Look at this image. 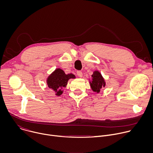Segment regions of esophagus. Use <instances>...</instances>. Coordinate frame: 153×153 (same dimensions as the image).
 Returning <instances> with one entry per match:
<instances>
[{"label":"esophagus","instance_id":"34e87169","mask_svg":"<svg viewBox=\"0 0 153 153\" xmlns=\"http://www.w3.org/2000/svg\"><path fill=\"white\" fill-rule=\"evenodd\" d=\"M77 75L79 77H82V76H83V74H82V71H77Z\"/></svg>","mask_w":153,"mask_h":153}]
</instances>
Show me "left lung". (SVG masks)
<instances>
[{"label": "left lung", "mask_w": 153, "mask_h": 153, "mask_svg": "<svg viewBox=\"0 0 153 153\" xmlns=\"http://www.w3.org/2000/svg\"><path fill=\"white\" fill-rule=\"evenodd\" d=\"M91 77L92 81L91 82H90L91 88L93 91L99 93L102 87H104L105 86V80L101 74L97 71H95L92 74Z\"/></svg>", "instance_id": "obj_1"}]
</instances>
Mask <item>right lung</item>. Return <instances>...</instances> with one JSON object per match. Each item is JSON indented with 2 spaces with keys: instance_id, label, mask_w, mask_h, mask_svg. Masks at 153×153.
I'll use <instances>...</instances> for the list:
<instances>
[{
  "instance_id": "add662e5",
  "label": "right lung",
  "mask_w": 153,
  "mask_h": 153,
  "mask_svg": "<svg viewBox=\"0 0 153 153\" xmlns=\"http://www.w3.org/2000/svg\"><path fill=\"white\" fill-rule=\"evenodd\" d=\"M75 78L73 74H66L64 71L60 69H56L48 78L47 84L50 88L56 92V95L59 96L63 93L62 88L67 86L70 79Z\"/></svg>"
}]
</instances>
